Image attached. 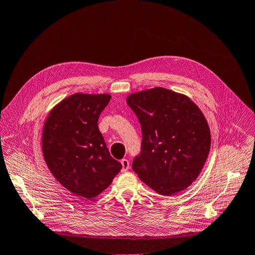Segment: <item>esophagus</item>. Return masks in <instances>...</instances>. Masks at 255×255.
<instances>
[{"label":"esophagus","instance_id":"34e87169","mask_svg":"<svg viewBox=\"0 0 255 255\" xmlns=\"http://www.w3.org/2000/svg\"><path fill=\"white\" fill-rule=\"evenodd\" d=\"M120 163H121V165H123V169H121V171L127 172L129 169V161L128 159H123L120 161Z\"/></svg>","mask_w":255,"mask_h":255}]
</instances>
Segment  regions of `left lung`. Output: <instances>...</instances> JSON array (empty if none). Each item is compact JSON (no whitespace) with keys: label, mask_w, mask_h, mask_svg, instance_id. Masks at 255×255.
I'll list each match as a JSON object with an SVG mask.
<instances>
[{"label":"left lung","mask_w":255,"mask_h":255,"mask_svg":"<svg viewBox=\"0 0 255 255\" xmlns=\"http://www.w3.org/2000/svg\"><path fill=\"white\" fill-rule=\"evenodd\" d=\"M127 103L142 131L132 170L165 196L188 188L211 147L210 128L199 108L187 96L160 87L130 94Z\"/></svg>","instance_id":"1"}]
</instances>
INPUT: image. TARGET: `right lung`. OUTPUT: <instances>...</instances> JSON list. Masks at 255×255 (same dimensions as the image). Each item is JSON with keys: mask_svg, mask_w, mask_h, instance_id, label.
Returning a JSON list of instances; mask_svg holds the SVG:
<instances>
[{"mask_svg": "<svg viewBox=\"0 0 255 255\" xmlns=\"http://www.w3.org/2000/svg\"><path fill=\"white\" fill-rule=\"evenodd\" d=\"M109 94L69 96L48 115L42 134L45 163L56 179L85 199L98 196L123 168L111 156L99 128Z\"/></svg>", "mask_w": 255, "mask_h": 255, "instance_id": "right-lung-1", "label": "right lung"}]
</instances>
